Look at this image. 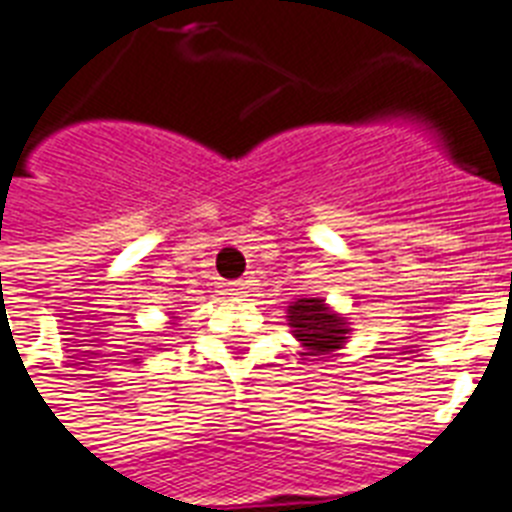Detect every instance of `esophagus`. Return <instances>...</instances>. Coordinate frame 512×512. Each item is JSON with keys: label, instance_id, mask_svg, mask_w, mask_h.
Masks as SVG:
<instances>
[{"label": "esophagus", "instance_id": "obj_1", "mask_svg": "<svg viewBox=\"0 0 512 512\" xmlns=\"http://www.w3.org/2000/svg\"><path fill=\"white\" fill-rule=\"evenodd\" d=\"M226 292H228V294H234V297H242V294H247V284H244V281H236V284H228Z\"/></svg>", "mask_w": 512, "mask_h": 512}]
</instances>
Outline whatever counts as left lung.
Here are the masks:
<instances>
[{
  "mask_svg": "<svg viewBox=\"0 0 512 512\" xmlns=\"http://www.w3.org/2000/svg\"><path fill=\"white\" fill-rule=\"evenodd\" d=\"M289 326L297 342H302L307 352L302 355H328L342 350V344L350 336V326L342 315L334 313L321 297H302L289 305Z\"/></svg>",
  "mask_w": 512,
  "mask_h": 512,
  "instance_id": "8db88e82",
  "label": "left lung"
}]
</instances>
